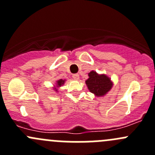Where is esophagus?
<instances>
[{"instance_id":"esophagus-1","label":"esophagus","mask_w":155,"mask_h":155,"mask_svg":"<svg viewBox=\"0 0 155 155\" xmlns=\"http://www.w3.org/2000/svg\"><path fill=\"white\" fill-rule=\"evenodd\" d=\"M73 78L75 79V80H79V74H73Z\"/></svg>"}]
</instances>
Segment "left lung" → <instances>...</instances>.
<instances>
[{
	"mask_svg": "<svg viewBox=\"0 0 155 155\" xmlns=\"http://www.w3.org/2000/svg\"><path fill=\"white\" fill-rule=\"evenodd\" d=\"M89 91L96 97H104L112 89L113 82L106 74H99L96 71L88 73V79L85 81Z\"/></svg>",
	"mask_w": 155,
	"mask_h": 155,
	"instance_id": "8db88e82",
	"label": "left lung"
}]
</instances>
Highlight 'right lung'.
Returning <instances> with one entry per match:
<instances>
[{"label": "right lung", "mask_w": 155, "mask_h": 155, "mask_svg": "<svg viewBox=\"0 0 155 155\" xmlns=\"http://www.w3.org/2000/svg\"><path fill=\"white\" fill-rule=\"evenodd\" d=\"M66 82V79H60L58 80H57L54 83V86H53V89L55 92H58V88L60 87H61Z\"/></svg>", "instance_id": "obj_1"}]
</instances>
